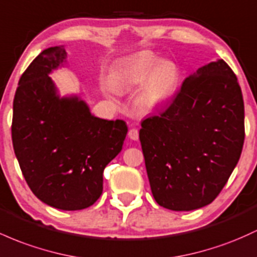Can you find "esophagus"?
I'll return each mask as SVG.
<instances>
[{
    "label": "esophagus",
    "mask_w": 257,
    "mask_h": 257,
    "mask_svg": "<svg viewBox=\"0 0 257 257\" xmlns=\"http://www.w3.org/2000/svg\"><path fill=\"white\" fill-rule=\"evenodd\" d=\"M128 137H129V139H132V140H138V139H139V132H138V129L132 128L131 131H129Z\"/></svg>",
    "instance_id": "1"
}]
</instances>
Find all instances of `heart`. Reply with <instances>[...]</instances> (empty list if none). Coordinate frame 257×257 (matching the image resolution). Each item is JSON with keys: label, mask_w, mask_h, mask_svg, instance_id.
Wrapping results in <instances>:
<instances>
[{"label": "heart", "mask_w": 257, "mask_h": 257, "mask_svg": "<svg viewBox=\"0 0 257 257\" xmlns=\"http://www.w3.org/2000/svg\"><path fill=\"white\" fill-rule=\"evenodd\" d=\"M179 83V70L170 61H159L152 52H144L128 62L117 74L122 91L140 89V102L146 108L163 105L171 100Z\"/></svg>", "instance_id": "obj_1"}]
</instances>
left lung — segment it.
Instances as JSON below:
<instances>
[{"mask_svg":"<svg viewBox=\"0 0 257 257\" xmlns=\"http://www.w3.org/2000/svg\"><path fill=\"white\" fill-rule=\"evenodd\" d=\"M139 138L160 206L191 211L211 204L245 138L243 94L230 67L218 60L189 75L167 108L143 120Z\"/></svg>","mask_w":257,"mask_h":257,"instance_id":"8db88e82","label":"left lung"}]
</instances>
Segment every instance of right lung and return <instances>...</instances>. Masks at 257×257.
<instances>
[{
  "label": "right lung",
  "mask_w": 257,
  "mask_h": 257,
  "mask_svg": "<svg viewBox=\"0 0 257 257\" xmlns=\"http://www.w3.org/2000/svg\"><path fill=\"white\" fill-rule=\"evenodd\" d=\"M63 46L44 50L19 79L13 101L14 154L38 199L64 211L91 206L102 194L103 170L122 150L124 120L90 113L77 96L60 97L49 74L63 66Z\"/></svg>",
  "instance_id": "add662e5"
}]
</instances>
